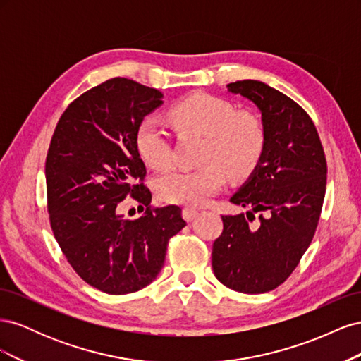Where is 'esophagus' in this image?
Returning a JSON list of instances; mask_svg holds the SVG:
<instances>
[{
	"mask_svg": "<svg viewBox=\"0 0 361 361\" xmlns=\"http://www.w3.org/2000/svg\"><path fill=\"white\" fill-rule=\"evenodd\" d=\"M197 215H199V211L194 209V207H183V209H182V216L187 221H192Z\"/></svg>",
	"mask_w": 361,
	"mask_h": 361,
	"instance_id": "esophagus-1",
	"label": "esophagus"
}]
</instances>
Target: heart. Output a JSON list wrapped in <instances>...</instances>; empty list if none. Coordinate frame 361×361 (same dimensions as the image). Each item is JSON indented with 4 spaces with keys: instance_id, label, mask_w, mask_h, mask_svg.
Returning <instances> with one entry per match:
<instances>
[{
    "instance_id": "obj_1",
    "label": "heart",
    "mask_w": 361,
    "mask_h": 361,
    "mask_svg": "<svg viewBox=\"0 0 361 361\" xmlns=\"http://www.w3.org/2000/svg\"><path fill=\"white\" fill-rule=\"evenodd\" d=\"M169 118L174 129L194 130L206 141L200 154L202 167L173 169L157 179V195L166 203L202 206L224 187L226 174L232 180L245 179L264 155V125L255 114L236 111V106L223 97L190 96L170 108ZM135 145L150 167L164 169L171 162V137L158 117L141 120Z\"/></svg>"
}]
</instances>
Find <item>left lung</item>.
I'll return each instance as SVG.
<instances>
[{"label":"left lung","instance_id":"obj_1","mask_svg":"<svg viewBox=\"0 0 361 361\" xmlns=\"http://www.w3.org/2000/svg\"><path fill=\"white\" fill-rule=\"evenodd\" d=\"M227 89L257 105L265 150L231 199L250 211L221 216L212 269L227 288L264 293L286 281L312 243L325 197L326 159L310 116L290 97L255 80Z\"/></svg>","mask_w":361,"mask_h":361}]
</instances>
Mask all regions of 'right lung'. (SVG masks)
Returning <instances> with one entry per match:
<instances>
[{
  "mask_svg": "<svg viewBox=\"0 0 361 361\" xmlns=\"http://www.w3.org/2000/svg\"><path fill=\"white\" fill-rule=\"evenodd\" d=\"M162 104V93L111 78L69 104L54 130L45 174L52 233L85 283L111 295L154 281L169 239L187 226L179 206H150L137 129ZM128 195L147 212L128 221L118 204Z\"/></svg>",
  "mask_w": 361,
  "mask_h": 361,
  "instance_id": "right-lung-1",
  "label": "right lung"
}]
</instances>
